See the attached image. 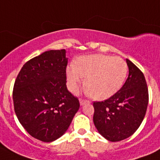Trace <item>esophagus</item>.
<instances>
[{
    "mask_svg": "<svg viewBox=\"0 0 160 160\" xmlns=\"http://www.w3.org/2000/svg\"><path fill=\"white\" fill-rule=\"evenodd\" d=\"M86 103H89V100H85V99H82V98H80V105H84L85 104H86Z\"/></svg>",
    "mask_w": 160,
    "mask_h": 160,
    "instance_id": "34e87169",
    "label": "esophagus"
}]
</instances>
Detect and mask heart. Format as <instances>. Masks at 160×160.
<instances>
[{
    "instance_id": "heart-1",
    "label": "heart",
    "mask_w": 160,
    "mask_h": 160,
    "mask_svg": "<svg viewBox=\"0 0 160 160\" xmlns=\"http://www.w3.org/2000/svg\"><path fill=\"white\" fill-rule=\"evenodd\" d=\"M128 72L126 62L120 57L89 55L80 56L75 65L66 69L68 87L77 92L85 82L87 91L97 100H105L116 94L124 84Z\"/></svg>"
}]
</instances>
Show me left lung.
Wrapping results in <instances>:
<instances>
[{"label": "left lung", "instance_id": "left-lung-1", "mask_svg": "<svg viewBox=\"0 0 160 160\" xmlns=\"http://www.w3.org/2000/svg\"><path fill=\"white\" fill-rule=\"evenodd\" d=\"M129 75L121 89L105 101L93 103V120L103 137L112 142L127 139L136 131L146 114L149 91L141 70L126 59Z\"/></svg>", "mask_w": 160, "mask_h": 160}]
</instances>
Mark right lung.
Returning a JSON list of instances; mask_svg holds the SVG:
<instances>
[{
  "instance_id": "add662e5",
  "label": "right lung",
  "mask_w": 160,
  "mask_h": 160,
  "mask_svg": "<svg viewBox=\"0 0 160 160\" xmlns=\"http://www.w3.org/2000/svg\"><path fill=\"white\" fill-rule=\"evenodd\" d=\"M65 50H51L23 65L13 88L14 109L29 134L52 142L65 134L80 108L67 90Z\"/></svg>"
}]
</instances>
